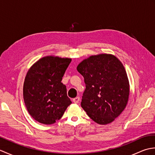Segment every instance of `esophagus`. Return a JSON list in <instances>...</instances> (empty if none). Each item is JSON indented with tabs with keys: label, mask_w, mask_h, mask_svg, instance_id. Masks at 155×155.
<instances>
[{
	"label": "esophagus",
	"mask_w": 155,
	"mask_h": 155,
	"mask_svg": "<svg viewBox=\"0 0 155 155\" xmlns=\"http://www.w3.org/2000/svg\"><path fill=\"white\" fill-rule=\"evenodd\" d=\"M72 101H73V102L74 103H78V102H79V101H80V97H75V98H74L73 99H72Z\"/></svg>",
	"instance_id": "34e87169"
}]
</instances>
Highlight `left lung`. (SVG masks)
<instances>
[{"instance_id": "1", "label": "left lung", "mask_w": 155, "mask_h": 155, "mask_svg": "<svg viewBox=\"0 0 155 155\" xmlns=\"http://www.w3.org/2000/svg\"><path fill=\"white\" fill-rule=\"evenodd\" d=\"M85 90L81 107L92 120L107 124L118 117L127 104L129 83L121 62L113 55L91 56L78 65Z\"/></svg>"}]
</instances>
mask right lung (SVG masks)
<instances>
[{
	"label": "right lung",
	"instance_id": "obj_1",
	"mask_svg": "<svg viewBox=\"0 0 155 155\" xmlns=\"http://www.w3.org/2000/svg\"><path fill=\"white\" fill-rule=\"evenodd\" d=\"M71 58L45 57L29 69L23 86V98L29 114L45 124L56 123L72 102L61 83Z\"/></svg>",
	"mask_w": 155,
	"mask_h": 155
}]
</instances>
